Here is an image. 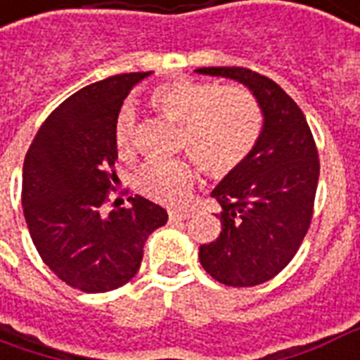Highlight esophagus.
Wrapping results in <instances>:
<instances>
[{"label": "esophagus", "instance_id": "obj_1", "mask_svg": "<svg viewBox=\"0 0 360 360\" xmlns=\"http://www.w3.org/2000/svg\"><path fill=\"white\" fill-rule=\"evenodd\" d=\"M191 212H175V210H172V212H169V221H173V223H175V221H185V219H188V217H191Z\"/></svg>", "mask_w": 360, "mask_h": 360}]
</instances>
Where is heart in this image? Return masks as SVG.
<instances>
[{"instance_id": "1", "label": "heart", "mask_w": 360, "mask_h": 360, "mask_svg": "<svg viewBox=\"0 0 360 360\" xmlns=\"http://www.w3.org/2000/svg\"><path fill=\"white\" fill-rule=\"evenodd\" d=\"M150 103L181 122L179 146L212 177H225L240 167L262 135L263 116L257 101L236 85L179 79L158 85ZM114 145L122 156H131L137 148L133 106L124 105L114 118ZM194 175L188 158L150 160L135 175V188L160 204H179L187 198Z\"/></svg>"}]
</instances>
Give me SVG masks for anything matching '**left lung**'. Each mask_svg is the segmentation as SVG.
Returning <instances> with one entry per match:
<instances>
[{
    "instance_id": "8db88e82",
    "label": "left lung",
    "mask_w": 360,
    "mask_h": 360,
    "mask_svg": "<svg viewBox=\"0 0 360 360\" xmlns=\"http://www.w3.org/2000/svg\"><path fill=\"white\" fill-rule=\"evenodd\" d=\"M196 72L244 84L263 112L252 154L212 191L223 210L221 233L198 254L221 284L257 286L292 262L307 234L321 173L315 139L302 108L267 76L240 66Z\"/></svg>"
}]
</instances>
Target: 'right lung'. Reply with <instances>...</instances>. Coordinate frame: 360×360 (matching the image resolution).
<instances>
[{
	"label": "right lung",
	"mask_w": 360,
	"mask_h": 360,
	"mask_svg": "<svg viewBox=\"0 0 360 360\" xmlns=\"http://www.w3.org/2000/svg\"><path fill=\"white\" fill-rule=\"evenodd\" d=\"M153 72L118 74L85 85L53 110L32 141L22 166L24 219L53 273L72 288L101 294L137 275L148 234L167 212L139 194L131 206L116 193L114 118L133 85ZM124 202V200H122Z\"/></svg>",
	"instance_id": "add662e5"
}]
</instances>
